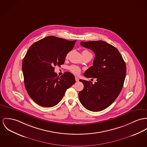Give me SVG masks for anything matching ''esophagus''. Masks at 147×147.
<instances>
[{"label": "esophagus", "instance_id": "obj_1", "mask_svg": "<svg viewBox=\"0 0 147 147\" xmlns=\"http://www.w3.org/2000/svg\"><path fill=\"white\" fill-rule=\"evenodd\" d=\"M76 82H78L79 81V79L77 77H76Z\"/></svg>", "mask_w": 147, "mask_h": 147}]
</instances>
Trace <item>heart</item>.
Instances as JSON below:
<instances>
[{"mask_svg": "<svg viewBox=\"0 0 147 147\" xmlns=\"http://www.w3.org/2000/svg\"><path fill=\"white\" fill-rule=\"evenodd\" d=\"M83 51H87V50H84V51H83L82 52H83ZM69 70L73 73H74V74H76V75H77V74H79V73H80V68L78 67V66H76V65H71V66H70V67H69Z\"/></svg>", "mask_w": 147, "mask_h": 147, "instance_id": "1", "label": "heart"}]
</instances>
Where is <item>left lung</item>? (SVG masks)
Returning <instances> with one entry per match:
<instances>
[{"instance_id":"left-lung-1","label":"left lung","mask_w":147,"mask_h":147,"mask_svg":"<svg viewBox=\"0 0 147 147\" xmlns=\"http://www.w3.org/2000/svg\"><path fill=\"white\" fill-rule=\"evenodd\" d=\"M80 44L95 54L93 65L84 76L96 78L97 82L92 84L90 81L79 80L84 85L83 90L79 92V100L90 111H102L113 103L122 90L126 64L119 50L105 41H82Z\"/></svg>"}]
</instances>
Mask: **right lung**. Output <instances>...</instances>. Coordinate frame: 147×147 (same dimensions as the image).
Segmentation results:
<instances>
[{
	"label": "right lung",
	"mask_w": 147,
	"mask_h": 147,
	"mask_svg": "<svg viewBox=\"0 0 147 147\" xmlns=\"http://www.w3.org/2000/svg\"><path fill=\"white\" fill-rule=\"evenodd\" d=\"M76 41L50 36L34 42L28 50L22 67L24 86L30 97L38 105H57L75 83L73 74L67 71L57 76L54 67L64 63Z\"/></svg>",
	"instance_id": "add662e5"
}]
</instances>
